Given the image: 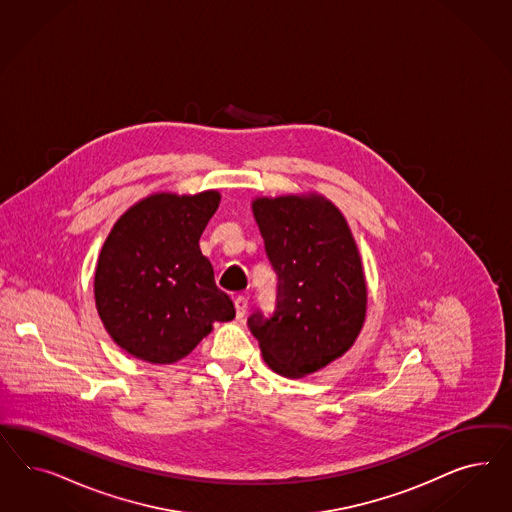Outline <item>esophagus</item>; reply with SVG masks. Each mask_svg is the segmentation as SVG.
I'll list each match as a JSON object with an SVG mask.
<instances>
[{
  "mask_svg": "<svg viewBox=\"0 0 512 512\" xmlns=\"http://www.w3.org/2000/svg\"><path fill=\"white\" fill-rule=\"evenodd\" d=\"M234 308H236V317L242 319L248 311V298L246 296H236L234 298Z\"/></svg>",
  "mask_w": 512,
  "mask_h": 512,
  "instance_id": "34e87169",
  "label": "esophagus"
}]
</instances>
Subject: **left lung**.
Segmentation results:
<instances>
[{"label": "left lung", "mask_w": 512, "mask_h": 512, "mask_svg": "<svg viewBox=\"0 0 512 512\" xmlns=\"http://www.w3.org/2000/svg\"><path fill=\"white\" fill-rule=\"evenodd\" d=\"M264 249L278 274L276 310L251 313L249 330L274 372L298 379L340 358L362 330L368 291L345 217L317 195L253 201Z\"/></svg>", "instance_id": "8db88e82"}]
</instances>
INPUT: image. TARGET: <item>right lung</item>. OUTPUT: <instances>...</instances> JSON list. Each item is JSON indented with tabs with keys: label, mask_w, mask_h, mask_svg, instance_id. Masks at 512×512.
<instances>
[{
	"label": "right lung",
	"mask_w": 512,
	"mask_h": 512,
	"mask_svg": "<svg viewBox=\"0 0 512 512\" xmlns=\"http://www.w3.org/2000/svg\"><path fill=\"white\" fill-rule=\"evenodd\" d=\"M219 193H155L131 206L110 231L95 268L93 295L110 338L129 355L172 364L214 323L236 315L199 248Z\"/></svg>",
	"instance_id": "right-lung-1"
}]
</instances>
